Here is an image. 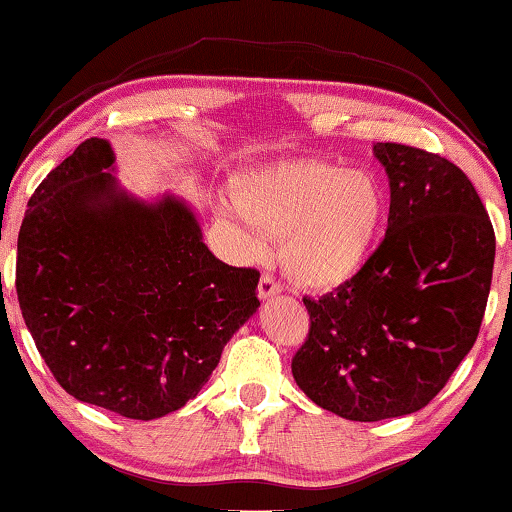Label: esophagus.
Masks as SVG:
<instances>
[{"label": "esophagus", "instance_id": "1", "mask_svg": "<svg viewBox=\"0 0 512 512\" xmlns=\"http://www.w3.org/2000/svg\"><path fill=\"white\" fill-rule=\"evenodd\" d=\"M280 291H282L280 282H277L272 275H268V272H263L261 282H258V296H261V298H272V296L280 294Z\"/></svg>", "mask_w": 512, "mask_h": 512}]
</instances>
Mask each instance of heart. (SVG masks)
Instances as JSON below:
<instances>
[{
	"instance_id": "b5f03b06",
	"label": "heart",
	"mask_w": 512,
	"mask_h": 512,
	"mask_svg": "<svg viewBox=\"0 0 512 512\" xmlns=\"http://www.w3.org/2000/svg\"><path fill=\"white\" fill-rule=\"evenodd\" d=\"M218 211L244 256L263 254V232L280 235V261L291 280L336 289L367 263L386 218V195L369 171L287 159L240 176L235 197H223Z\"/></svg>"
}]
</instances>
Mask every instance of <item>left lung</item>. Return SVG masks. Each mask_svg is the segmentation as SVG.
Returning a JSON list of instances; mask_svg holds the SVG:
<instances>
[{
  "instance_id": "8db88e82",
  "label": "left lung",
  "mask_w": 512,
  "mask_h": 512,
  "mask_svg": "<svg viewBox=\"0 0 512 512\" xmlns=\"http://www.w3.org/2000/svg\"><path fill=\"white\" fill-rule=\"evenodd\" d=\"M390 181L388 230L353 280L303 298L305 343L291 360L298 388L348 421L423 409L480 331L496 237L470 178L449 159L376 143Z\"/></svg>"
}]
</instances>
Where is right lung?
Returning a JSON list of instances; mask_svg holds the SVG:
<instances>
[{
    "mask_svg": "<svg viewBox=\"0 0 512 512\" xmlns=\"http://www.w3.org/2000/svg\"><path fill=\"white\" fill-rule=\"evenodd\" d=\"M89 138L39 183L18 232L25 327L65 393L150 421L185 407L258 310V270L218 261L174 195L119 188Z\"/></svg>",
    "mask_w": 512,
    "mask_h": 512,
    "instance_id": "right-lung-1",
    "label": "right lung"
}]
</instances>
